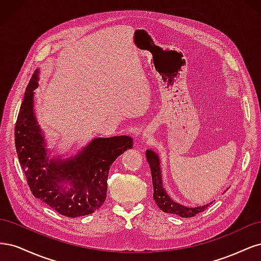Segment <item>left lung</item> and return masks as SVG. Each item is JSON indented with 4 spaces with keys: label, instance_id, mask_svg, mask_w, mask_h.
<instances>
[{
    "label": "left lung",
    "instance_id": "8db88e82",
    "mask_svg": "<svg viewBox=\"0 0 261 261\" xmlns=\"http://www.w3.org/2000/svg\"><path fill=\"white\" fill-rule=\"evenodd\" d=\"M146 158L149 162L150 169H151V176H152V185H153V199L156 202L163 212L171 213V215H176L181 218H192L196 215H198L201 211L206 210L209 204L202 207H195L188 208L185 206L173 201L170 197L165 193L164 188L162 187V179H161V170H160V160L158 158L156 153L151 150H147Z\"/></svg>",
    "mask_w": 261,
    "mask_h": 261
}]
</instances>
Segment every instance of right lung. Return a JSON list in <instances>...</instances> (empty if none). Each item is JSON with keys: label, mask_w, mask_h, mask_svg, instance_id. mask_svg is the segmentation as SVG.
<instances>
[{"label": "right lung", "mask_w": 261, "mask_h": 261, "mask_svg": "<svg viewBox=\"0 0 261 261\" xmlns=\"http://www.w3.org/2000/svg\"><path fill=\"white\" fill-rule=\"evenodd\" d=\"M37 87L38 72H35L15 125V147L31 194L62 216L90 215L106 201L110 167L125 150L133 148V139L128 136L96 138L75 158L49 160L34 114ZM67 184L70 186L66 189Z\"/></svg>", "instance_id": "right-lung-1"}]
</instances>
